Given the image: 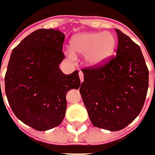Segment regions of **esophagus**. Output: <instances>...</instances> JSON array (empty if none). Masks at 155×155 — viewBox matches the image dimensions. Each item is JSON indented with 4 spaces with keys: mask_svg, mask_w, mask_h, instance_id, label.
I'll list each match as a JSON object with an SVG mask.
<instances>
[{
    "mask_svg": "<svg viewBox=\"0 0 155 155\" xmlns=\"http://www.w3.org/2000/svg\"><path fill=\"white\" fill-rule=\"evenodd\" d=\"M78 75H79L80 81H81V82H83V79H84V76H83V72L80 71V72H78Z\"/></svg>",
    "mask_w": 155,
    "mask_h": 155,
    "instance_id": "34e87169",
    "label": "esophagus"
}]
</instances>
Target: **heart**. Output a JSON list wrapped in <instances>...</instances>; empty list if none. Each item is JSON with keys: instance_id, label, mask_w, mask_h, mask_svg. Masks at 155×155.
<instances>
[{"instance_id": "heart-1", "label": "heart", "mask_w": 155, "mask_h": 155, "mask_svg": "<svg viewBox=\"0 0 155 155\" xmlns=\"http://www.w3.org/2000/svg\"><path fill=\"white\" fill-rule=\"evenodd\" d=\"M72 49L67 55L76 59V53L86 56L90 65H99L113 55L116 48V39L110 32H87L80 34L72 41Z\"/></svg>"}]
</instances>
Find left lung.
I'll use <instances>...</instances> for the list:
<instances>
[{
    "mask_svg": "<svg viewBox=\"0 0 155 155\" xmlns=\"http://www.w3.org/2000/svg\"><path fill=\"white\" fill-rule=\"evenodd\" d=\"M115 31L116 56L82 69L79 89L93 126L110 131L121 130L137 118L149 87V69L139 45Z\"/></svg>",
    "mask_w": 155,
    "mask_h": 155,
    "instance_id": "left-lung-1",
    "label": "left lung"
}]
</instances>
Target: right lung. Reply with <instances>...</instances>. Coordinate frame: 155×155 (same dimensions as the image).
<instances>
[{"mask_svg":"<svg viewBox=\"0 0 155 155\" xmlns=\"http://www.w3.org/2000/svg\"><path fill=\"white\" fill-rule=\"evenodd\" d=\"M64 39L58 30L35 31L13 49L8 62L5 75L8 103L16 118L38 131L62 123L67 92L80 87L78 71L66 75L59 69L65 58Z\"/></svg>","mask_w":155,"mask_h":155,"instance_id":"add662e5","label":"right lung"}]
</instances>
